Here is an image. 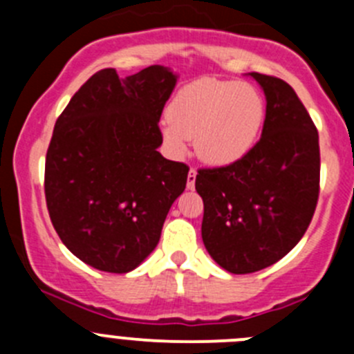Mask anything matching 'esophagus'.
<instances>
[{"instance_id":"1","label":"esophagus","mask_w":354,"mask_h":354,"mask_svg":"<svg viewBox=\"0 0 354 354\" xmlns=\"http://www.w3.org/2000/svg\"><path fill=\"white\" fill-rule=\"evenodd\" d=\"M195 180H196V170L195 168H192L189 174H187V189H193V187H195Z\"/></svg>"}]
</instances>
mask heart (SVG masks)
I'll list each match as a JSON object with an SVG mask.
<instances>
[{
	"mask_svg": "<svg viewBox=\"0 0 354 354\" xmlns=\"http://www.w3.org/2000/svg\"><path fill=\"white\" fill-rule=\"evenodd\" d=\"M266 122V99L257 86L202 77L175 93L161 133L168 149L184 154L195 138L196 156L212 167H228L255 149Z\"/></svg>",
	"mask_w": 354,
	"mask_h": 354,
	"instance_id": "1",
	"label": "heart"
}]
</instances>
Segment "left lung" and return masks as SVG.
I'll use <instances>...</instances> for the list:
<instances>
[{"label":"left lung","mask_w":354,"mask_h":354,"mask_svg":"<svg viewBox=\"0 0 354 354\" xmlns=\"http://www.w3.org/2000/svg\"><path fill=\"white\" fill-rule=\"evenodd\" d=\"M250 77L266 95L261 140L245 159L198 170L202 239L214 262L234 274L261 271L298 245L319 196V134L286 81Z\"/></svg>","instance_id":"8db88e82"}]
</instances>
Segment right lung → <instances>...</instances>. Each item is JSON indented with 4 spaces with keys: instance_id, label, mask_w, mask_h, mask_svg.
Segmentation results:
<instances>
[{
    "instance_id": "obj_1",
    "label": "right lung",
    "mask_w": 354,
    "mask_h": 354,
    "mask_svg": "<svg viewBox=\"0 0 354 354\" xmlns=\"http://www.w3.org/2000/svg\"><path fill=\"white\" fill-rule=\"evenodd\" d=\"M177 74L95 72L58 117L46 156V202L62 243L84 264L129 273L158 246L189 168L158 152Z\"/></svg>"
}]
</instances>
